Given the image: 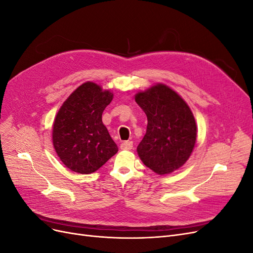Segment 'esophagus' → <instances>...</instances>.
Instances as JSON below:
<instances>
[{"label": "esophagus", "mask_w": 253, "mask_h": 253, "mask_svg": "<svg viewBox=\"0 0 253 253\" xmlns=\"http://www.w3.org/2000/svg\"><path fill=\"white\" fill-rule=\"evenodd\" d=\"M121 150H132L133 149V141H125L120 144Z\"/></svg>", "instance_id": "obj_1"}]
</instances>
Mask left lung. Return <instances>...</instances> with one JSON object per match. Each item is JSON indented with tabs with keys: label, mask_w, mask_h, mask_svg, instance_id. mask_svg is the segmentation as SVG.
I'll return each mask as SVG.
<instances>
[{
	"label": "left lung",
	"mask_w": 253,
	"mask_h": 253,
	"mask_svg": "<svg viewBox=\"0 0 253 253\" xmlns=\"http://www.w3.org/2000/svg\"><path fill=\"white\" fill-rule=\"evenodd\" d=\"M147 115V133L137 147L141 162L159 175L179 169L191 156L197 129L186 101L166 84L157 83L135 95Z\"/></svg>",
	"instance_id": "obj_1"
}]
</instances>
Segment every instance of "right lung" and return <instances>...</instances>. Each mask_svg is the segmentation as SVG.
Instances as JSON below:
<instances>
[{
	"label": "right lung",
	"mask_w": 253,
	"mask_h": 253,
	"mask_svg": "<svg viewBox=\"0 0 253 253\" xmlns=\"http://www.w3.org/2000/svg\"><path fill=\"white\" fill-rule=\"evenodd\" d=\"M112 100L110 90L87 81L76 88L60 108L53 121L52 144L70 170L90 174L118 152L102 122V113Z\"/></svg>",
	"instance_id": "obj_1"
}]
</instances>
